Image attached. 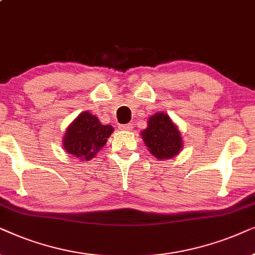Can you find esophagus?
Wrapping results in <instances>:
<instances>
[{
    "mask_svg": "<svg viewBox=\"0 0 255 255\" xmlns=\"http://www.w3.org/2000/svg\"><path fill=\"white\" fill-rule=\"evenodd\" d=\"M119 128H120L121 130H131L133 129V126L131 125H120L119 126Z\"/></svg>",
    "mask_w": 255,
    "mask_h": 255,
    "instance_id": "obj_1",
    "label": "esophagus"
}]
</instances>
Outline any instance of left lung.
<instances>
[{"instance_id": "obj_1", "label": "left lung", "mask_w": 255, "mask_h": 255, "mask_svg": "<svg viewBox=\"0 0 255 255\" xmlns=\"http://www.w3.org/2000/svg\"><path fill=\"white\" fill-rule=\"evenodd\" d=\"M142 140L157 159L175 157L183 149L181 130L168 114L158 112L148 119V126L141 131Z\"/></svg>"}]
</instances>
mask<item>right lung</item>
Here are the masks:
<instances>
[{"label":"right lung","mask_w":255,"mask_h":255,"mask_svg":"<svg viewBox=\"0 0 255 255\" xmlns=\"http://www.w3.org/2000/svg\"><path fill=\"white\" fill-rule=\"evenodd\" d=\"M113 131L111 125H103L96 115L83 112L66 128L64 149L79 161H88L101 150Z\"/></svg>","instance_id":"obj_1"}]
</instances>
